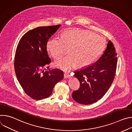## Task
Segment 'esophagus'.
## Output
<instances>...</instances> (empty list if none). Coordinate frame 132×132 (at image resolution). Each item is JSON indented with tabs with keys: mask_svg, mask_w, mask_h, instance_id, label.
<instances>
[{
	"mask_svg": "<svg viewBox=\"0 0 132 132\" xmlns=\"http://www.w3.org/2000/svg\"><path fill=\"white\" fill-rule=\"evenodd\" d=\"M64 77L65 78H70V76L69 74L67 73H64Z\"/></svg>",
	"mask_w": 132,
	"mask_h": 132,
	"instance_id": "esophagus-1",
	"label": "esophagus"
}]
</instances>
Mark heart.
Returning a JSON list of instances; mask_svg holds the SVG:
<instances>
[{
  "label": "heart",
  "instance_id": "1",
  "mask_svg": "<svg viewBox=\"0 0 132 132\" xmlns=\"http://www.w3.org/2000/svg\"><path fill=\"white\" fill-rule=\"evenodd\" d=\"M104 48L103 37L88 30H69L64 32L62 37H54L46 44L47 51L57 59L66 53L69 55L54 63L56 67L68 71L78 65L83 67L90 64Z\"/></svg>",
  "mask_w": 132,
  "mask_h": 132
}]
</instances>
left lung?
I'll return each mask as SVG.
<instances>
[{
    "mask_svg": "<svg viewBox=\"0 0 132 132\" xmlns=\"http://www.w3.org/2000/svg\"><path fill=\"white\" fill-rule=\"evenodd\" d=\"M116 48L109 40L100 58L93 64L77 70L74 76L80 88L72 93L73 99L82 104H90L101 99L114 80L118 59Z\"/></svg>",
    "mask_w": 132,
    "mask_h": 132,
    "instance_id": "1",
    "label": "left lung"
}]
</instances>
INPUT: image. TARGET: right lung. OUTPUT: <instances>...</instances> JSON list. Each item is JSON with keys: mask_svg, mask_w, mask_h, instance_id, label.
<instances>
[{"mask_svg": "<svg viewBox=\"0 0 132 132\" xmlns=\"http://www.w3.org/2000/svg\"><path fill=\"white\" fill-rule=\"evenodd\" d=\"M60 26L31 30L22 36L18 44L14 63L16 76L26 93L33 99L48 98L55 85L64 77L62 70L50 69L48 65L51 60L46 48L48 39Z\"/></svg>", "mask_w": 132, "mask_h": 132, "instance_id": "obj_1", "label": "right lung"}]
</instances>
